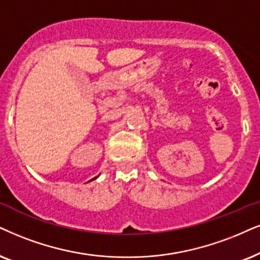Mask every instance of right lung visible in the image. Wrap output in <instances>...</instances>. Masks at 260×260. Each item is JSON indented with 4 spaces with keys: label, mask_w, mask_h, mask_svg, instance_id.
Wrapping results in <instances>:
<instances>
[{
    "label": "right lung",
    "mask_w": 260,
    "mask_h": 260,
    "mask_svg": "<svg viewBox=\"0 0 260 260\" xmlns=\"http://www.w3.org/2000/svg\"><path fill=\"white\" fill-rule=\"evenodd\" d=\"M94 179H97V176H96V177H94ZM94 179H92V180H94Z\"/></svg>",
    "instance_id": "obj_1"
}]
</instances>
